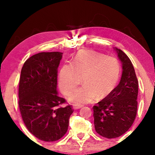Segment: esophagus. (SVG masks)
I'll list each match as a JSON object with an SVG mask.
<instances>
[{
    "label": "esophagus",
    "instance_id": "34e87169",
    "mask_svg": "<svg viewBox=\"0 0 155 155\" xmlns=\"http://www.w3.org/2000/svg\"><path fill=\"white\" fill-rule=\"evenodd\" d=\"M81 107H83V105H81V104H73V108L74 109H80Z\"/></svg>",
    "mask_w": 155,
    "mask_h": 155
}]
</instances>
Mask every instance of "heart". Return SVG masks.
Wrapping results in <instances>:
<instances>
[{
	"instance_id": "heart-1",
	"label": "heart",
	"mask_w": 155,
	"mask_h": 155,
	"mask_svg": "<svg viewBox=\"0 0 155 155\" xmlns=\"http://www.w3.org/2000/svg\"><path fill=\"white\" fill-rule=\"evenodd\" d=\"M120 63L115 57L90 51H81L71 64L62 65L59 74L61 91L68 95L78 85L81 77L84 85L73 91L70 101L77 104L90 103L97 96L102 98L114 90L118 81Z\"/></svg>"
}]
</instances>
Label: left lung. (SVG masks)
<instances>
[{"label": "left lung", "instance_id": "1", "mask_svg": "<svg viewBox=\"0 0 155 155\" xmlns=\"http://www.w3.org/2000/svg\"><path fill=\"white\" fill-rule=\"evenodd\" d=\"M122 64L118 85L93 107L94 127L100 135L116 138L125 133L134 122L137 111L138 81L128 57L115 48Z\"/></svg>", "mask_w": 155, "mask_h": 155}]
</instances>
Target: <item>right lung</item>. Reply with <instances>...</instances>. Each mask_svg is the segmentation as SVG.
Instances as JSON below:
<instances>
[{"label": "right lung", "mask_w": 155, "mask_h": 155, "mask_svg": "<svg viewBox=\"0 0 155 155\" xmlns=\"http://www.w3.org/2000/svg\"><path fill=\"white\" fill-rule=\"evenodd\" d=\"M62 52H40L29 57L21 70L18 104L26 127L44 141L59 140L66 133L72 105L57 95V68Z\"/></svg>", "instance_id": "obj_1"}]
</instances>
